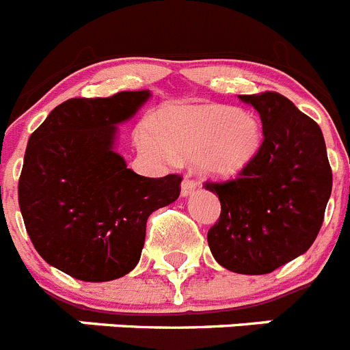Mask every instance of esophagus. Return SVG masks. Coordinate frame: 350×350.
<instances>
[{
	"label": "esophagus",
	"mask_w": 350,
	"mask_h": 350,
	"mask_svg": "<svg viewBox=\"0 0 350 350\" xmlns=\"http://www.w3.org/2000/svg\"><path fill=\"white\" fill-rule=\"evenodd\" d=\"M197 187L198 185L193 181V179H190V176H185L181 183V195L183 197H188V195H191L195 190H197Z\"/></svg>",
	"instance_id": "34e87169"
}]
</instances>
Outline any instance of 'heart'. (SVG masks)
I'll return each mask as SVG.
<instances>
[{
    "label": "heart",
    "instance_id": "obj_1",
    "mask_svg": "<svg viewBox=\"0 0 350 350\" xmlns=\"http://www.w3.org/2000/svg\"><path fill=\"white\" fill-rule=\"evenodd\" d=\"M157 127L159 132L150 127L137 131V146L146 155L165 163L187 157L200 174L211 178L241 172L261 143L256 115L223 105L167 108Z\"/></svg>",
    "mask_w": 350,
    "mask_h": 350
}]
</instances>
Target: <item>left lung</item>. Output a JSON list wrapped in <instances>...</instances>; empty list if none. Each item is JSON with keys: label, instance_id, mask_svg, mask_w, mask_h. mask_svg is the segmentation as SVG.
Returning <instances> with one entry per match:
<instances>
[{"label": "left lung", "instance_id": "1", "mask_svg": "<svg viewBox=\"0 0 350 350\" xmlns=\"http://www.w3.org/2000/svg\"><path fill=\"white\" fill-rule=\"evenodd\" d=\"M239 99L260 113L263 139L237 178L204 185L221 202L207 242L226 270L261 275L314 244L333 176L319 125L288 97L261 92Z\"/></svg>", "mask_w": 350, "mask_h": 350}]
</instances>
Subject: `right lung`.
Wrapping results in <instances>:
<instances>
[{"instance_id":"add662e5","label":"right lung","mask_w":350,"mask_h":350,"mask_svg":"<svg viewBox=\"0 0 350 350\" xmlns=\"http://www.w3.org/2000/svg\"><path fill=\"white\" fill-rule=\"evenodd\" d=\"M148 90L75 97L31 134L18 179V206L34 250L87 282L131 272L141 258L148 216L179 197L181 176L144 178L113 152L116 124Z\"/></svg>"}]
</instances>
